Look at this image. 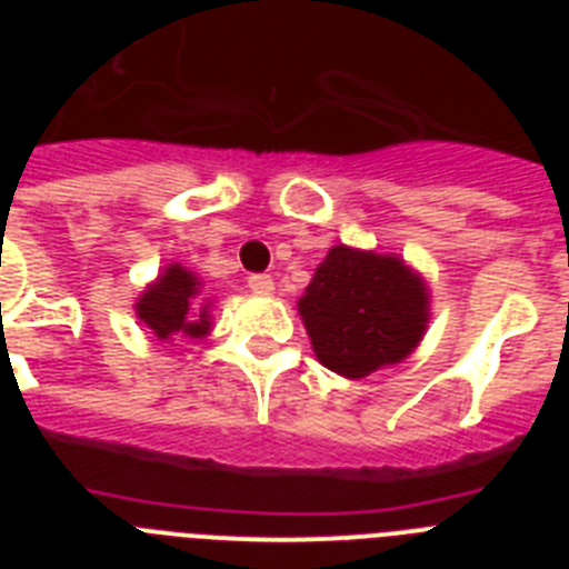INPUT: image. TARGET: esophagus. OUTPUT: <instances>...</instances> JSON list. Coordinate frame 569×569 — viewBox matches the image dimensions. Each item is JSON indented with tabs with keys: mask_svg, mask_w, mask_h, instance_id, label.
I'll use <instances>...</instances> for the list:
<instances>
[{
	"mask_svg": "<svg viewBox=\"0 0 569 569\" xmlns=\"http://www.w3.org/2000/svg\"><path fill=\"white\" fill-rule=\"evenodd\" d=\"M248 288L256 290V293H273V276L268 273H253L248 276Z\"/></svg>",
	"mask_w": 569,
	"mask_h": 569,
	"instance_id": "1",
	"label": "esophagus"
}]
</instances>
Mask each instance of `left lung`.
<instances>
[{"mask_svg": "<svg viewBox=\"0 0 569 569\" xmlns=\"http://www.w3.org/2000/svg\"><path fill=\"white\" fill-rule=\"evenodd\" d=\"M299 316L321 365L345 379H365L419 347L430 293L399 256L336 244L299 299Z\"/></svg>", "mask_w": 569, "mask_h": 569, "instance_id": "8db88e82", "label": "left lung"}]
</instances>
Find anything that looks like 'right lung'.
<instances>
[{
    "mask_svg": "<svg viewBox=\"0 0 569 569\" xmlns=\"http://www.w3.org/2000/svg\"><path fill=\"white\" fill-rule=\"evenodd\" d=\"M199 293H202L199 276L184 270L182 264H170L139 296L136 316L162 341L173 336L204 339L210 333V305H202Z\"/></svg>",
    "mask_w": 569,
    "mask_h": 569,
    "instance_id": "right-lung-1",
    "label": "right lung"
}]
</instances>
